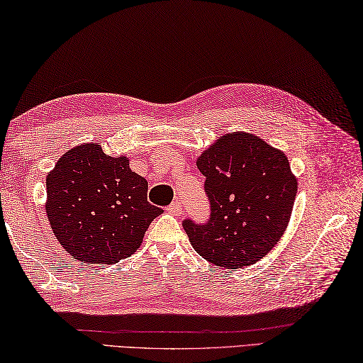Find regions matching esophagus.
<instances>
[{
  "label": "esophagus",
  "mask_w": 363,
  "mask_h": 363,
  "mask_svg": "<svg viewBox=\"0 0 363 363\" xmlns=\"http://www.w3.org/2000/svg\"><path fill=\"white\" fill-rule=\"evenodd\" d=\"M166 211H167L169 214L180 216V214H182V203H180V200H175V202H172L171 205H169V206L166 208Z\"/></svg>",
  "instance_id": "esophagus-1"
}]
</instances>
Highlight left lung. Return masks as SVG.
<instances>
[{
    "mask_svg": "<svg viewBox=\"0 0 363 363\" xmlns=\"http://www.w3.org/2000/svg\"><path fill=\"white\" fill-rule=\"evenodd\" d=\"M211 216L183 228L196 252L217 267L252 265L278 244L291 220L298 180L283 150L259 136H219L197 158Z\"/></svg>",
    "mask_w": 363,
    "mask_h": 363,
    "instance_id": "8db88e82",
    "label": "left lung"
}]
</instances>
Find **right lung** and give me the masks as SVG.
<instances>
[{"mask_svg":"<svg viewBox=\"0 0 363 363\" xmlns=\"http://www.w3.org/2000/svg\"><path fill=\"white\" fill-rule=\"evenodd\" d=\"M46 216L60 245L86 264H116L140 248L163 209L147 202V180L127 157L84 143L60 157L46 177Z\"/></svg>","mask_w":363,"mask_h":363,"instance_id":"right-lung-1","label":"right lung"}]
</instances>
